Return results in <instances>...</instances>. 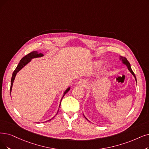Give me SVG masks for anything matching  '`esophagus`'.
<instances>
[{
    "label": "esophagus",
    "mask_w": 149,
    "mask_h": 149,
    "mask_svg": "<svg viewBox=\"0 0 149 149\" xmlns=\"http://www.w3.org/2000/svg\"><path fill=\"white\" fill-rule=\"evenodd\" d=\"M78 85H80V86H83V87H86L87 84V82H86L85 81L80 80L79 81H78Z\"/></svg>",
    "instance_id": "esophagus-1"
}]
</instances>
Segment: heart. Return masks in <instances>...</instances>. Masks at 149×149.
Here are the masks:
<instances>
[{
    "label": "heart",
    "mask_w": 149,
    "mask_h": 149,
    "mask_svg": "<svg viewBox=\"0 0 149 149\" xmlns=\"http://www.w3.org/2000/svg\"><path fill=\"white\" fill-rule=\"evenodd\" d=\"M97 63V64H98V63Z\"/></svg>",
    "instance_id": "obj_1"
}]
</instances>
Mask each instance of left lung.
Listing matches in <instances>:
<instances>
[{
  "instance_id": "8db88e82",
  "label": "left lung",
  "mask_w": 149,
  "mask_h": 149,
  "mask_svg": "<svg viewBox=\"0 0 149 149\" xmlns=\"http://www.w3.org/2000/svg\"><path fill=\"white\" fill-rule=\"evenodd\" d=\"M120 60H122V63H123V64H125V65H127V68H128V70L130 71L131 73H132V74L134 76V78H135V80H136V81L137 82L136 78V76H135V74H134V72L133 71V70H132V68H131L130 63V62L127 61V59L125 57H122V56H120ZM86 119H87V118H86Z\"/></svg>"
}]
</instances>
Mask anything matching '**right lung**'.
Returning a JSON list of instances; mask_svg holds the SVG:
<instances>
[{"label": "right lung", "instance_id": "obj_1", "mask_svg": "<svg viewBox=\"0 0 149 149\" xmlns=\"http://www.w3.org/2000/svg\"><path fill=\"white\" fill-rule=\"evenodd\" d=\"M44 55L43 54H41V53H38L37 51H33V52H30L29 54H28L27 55H26V56L24 57L23 58H22L21 60L20 61L19 64L17 65V67L16 68V69L15 70V71H13V74H12V77H11V86H10V93H11V88H12V86H13V82H14V80L15 79V76L17 74V73L18 72V71L19 70H21L25 66V65H26L29 62H31V61L32 60V58H37V57H43ZM70 89V87H68L66 91H65V92L63 93V97L62 98V100L63 98V97H64V95L66 94ZM61 100V101H62ZM60 106H61V104H60ZM60 106H59V107H60ZM58 113V112H57ZM53 117V118H54ZM49 121V120H48Z\"/></svg>", "mask_w": 149, "mask_h": 149}]
</instances>
